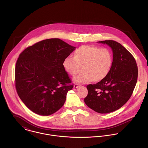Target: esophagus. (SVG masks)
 <instances>
[{
  "mask_svg": "<svg viewBox=\"0 0 148 148\" xmlns=\"http://www.w3.org/2000/svg\"><path fill=\"white\" fill-rule=\"evenodd\" d=\"M80 86V85L78 84H75L74 85V88H78L79 86Z\"/></svg>",
  "mask_w": 148,
  "mask_h": 148,
  "instance_id": "esophagus-1",
  "label": "esophagus"
}]
</instances>
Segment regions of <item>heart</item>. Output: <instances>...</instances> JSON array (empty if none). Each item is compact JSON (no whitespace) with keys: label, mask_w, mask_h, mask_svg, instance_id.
<instances>
[{"label":"heart","mask_w":148,"mask_h":148,"mask_svg":"<svg viewBox=\"0 0 148 148\" xmlns=\"http://www.w3.org/2000/svg\"><path fill=\"white\" fill-rule=\"evenodd\" d=\"M63 62L64 70L71 76H75L83 67V72L74 78V81L86 83L99 82L108 76L113 64L112 52L107 48L101 49L93 45H83Z\"/></svg>","instance_id":"heart-1"}]
</instances>
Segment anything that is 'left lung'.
I'll return each mask as SVG.
<instances>
[{
  "mask_svg": "<svg viewBox=\"0 0 148 148\" xmlns=\"http://www.w3.org/2000/svg\"><path fill=\"white\" fill-rule=\"evenodd\" d=\"M99 42L112 48L113 64L105 79L86 86L88 93L84 102L96 112L108 113L120 109L131 97L137 81L138 68L134 58L119 42L114 40Z\"/></svg>",
  "mask_w": 148,
  "mask_h": 148,
  "instance_id": "1",
  "label": "left lung"
}]
</instances>
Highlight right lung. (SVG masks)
<instances>
[{"mask_svg":"<svg viewBox=\"0 0 148 148\" xmlns=\"http://www.w3.org/2000/svg\"><path fill=\"white\" fill-rule=\"evenodd\" d=\"M75 48L53 38L36 42L20 54L15 65V87L31 111L49 116L63 106L67 92L73 87L63 62Z\"/></svg>","mask_w":148,"mask_h":148,"instance_id":"right-lung-1","label":"right lung"}]
</instances>
